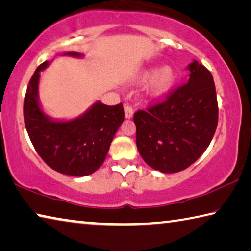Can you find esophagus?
Returning <instances> with one entry per match:
<instances>
[{
  "label": "esophagus",
  "instance_id": "esophagus-1",
  "mask_svg": "<svg viewBox=\"0 0 251 251\" xmlns=\"http://www.w3.org/2000/svg\"><path fill=\"white\" fill-rule=\"evenodd\" d=\"M125 116L126 119L132 118L133 116V108L129 103L125 104Z\"/></svg>",
  "mask_w": 251,
  "mask_h": 251
}]
</instances>
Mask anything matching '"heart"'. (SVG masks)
<instances>
[{"label": "heart", "instance_id": "obj_1", "mask_svg": "<svg viewBox=\"0 0 251 251\" xmlns=\"http://www.w3.org/2000/svg\"><path fill=\"white\" fill-rule=\"evenodd\" d=\"M175 72L170 67H164L157 71V69H148L142 73L139 81L141 83L151 80L150 93L152 97H160L168 92L175 82Z\"/></svg>", "mask_w": 251, "mask_h": 251}]
</instances>
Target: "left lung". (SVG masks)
Returning a JSON list of instances; mask_svg holds the SVG:
<instances>
[{
	"instance_id": "obj_1",
	"label": "left lung",
	"mask_w": 251,
	"mask_h": 251,
	"mask_svg": "<svg viewBox=\"0 0 251 251\" xmlns=\"http://www.w3.org/2000/svg\"><path fill=\"white\" fill-rule=\"evenodd\" d=\"M189 80L166 99L133 116L137 148L148 166L163 174L187 169L202 154L218 125V102L210 71L194 61Z\"/></svg>"
}]
</instances>
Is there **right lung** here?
<instances>
[{"mask_svg": "<svg viewBox=\"0 0 251 251\" xmlns=\"http://www.w3.org/2000/svg\"><path fill=\"white\" fill-rule=\"evenodd\" d=\"M65 54L81 56L76 52ZM35 70L24 98V123L28 137L43 161L60 174L89 176L102 166L119 126L125 120L122 103L105 105L96 102L83 116L71 121H53L43 113L38 99L40 71Z\"/></svg>", "mask_w": 251, "mask_h": 251, "instance_id": "1", "label": "right lung"}]
</instances>
